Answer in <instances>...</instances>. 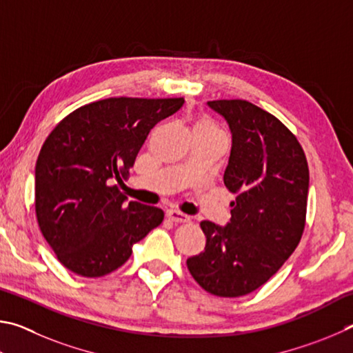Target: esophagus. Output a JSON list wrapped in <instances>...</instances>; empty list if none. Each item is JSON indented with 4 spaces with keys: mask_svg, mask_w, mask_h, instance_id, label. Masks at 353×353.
<instances>
[{
    "mask_svg": "<svg viewBox=\"0 0 353 353\" xmlns=\"http://www.w3.org/2000/svg\"><path fill=\"white\" fill-rule=\"evenodd\" d=\"M167 219L170 221H175V223H188L190 220L189 215L176 211V209H169V211H167Z\"/></svg>",
    "mask_w": 353,
    "mask_h": 353,
    "instance_id": "34e87169",
    "label": "esophagus"
}]
</instances>
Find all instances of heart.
Here are the masks:
<instances>
[{
	"label": "heart",
	"instance_id": "obj_1",
	"mask_svg": "<svg viewBox=\"0 0 353 353\" xmlns=\"http://www.w3.org/2000/svg\"><path fill=\"white\" fill-rule=\"evenodd\" d=\"M195 127H203V128H208L211 130V132H217V133H221V130L215 125V123L211 121V119H206V117H203V119H200L199 122H196ZM223 134V133H221Z\"/></svg>",
	"mask_w": 353,
	"mask_h": 353
}]
</instances>
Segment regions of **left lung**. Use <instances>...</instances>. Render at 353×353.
Returning a JSON list of instances; mask_svg holds the SVG:
<instances>
[{
  "label": "left lung",
  "instance_id": "left-lung-1",
  "mask_svg": "<svg viewBox=\"0 0 353 353\" xmlns=\"http://www.w3.org/2000/svg\"><path fill=\"white\" fill-rule=\"evenodd\" d=\"M208 105L230 123L232 148L223 180L236 200L225 228L201 221L205 251L186 263L208 293L239 298L268 282L299 245L308 164L298 138L268 111L242 99Z\"/></svg>",
  "mask_w": 353,
  "mask_h": 353
}]
</instances>
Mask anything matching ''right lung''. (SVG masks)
<instances>
[{"mask_svg":"<svg viewBox=\"0 0 353 353\" xmlns=\"http://www.w3.org/2000/svg\"><path fill=\"white\" fill-rule=\"evenodd\" d=\"M183 97H110L63 117L35 165V215L59 262L83 277L121 268L133 245L164 220L159 208L121 192L150 130ZM117 181V185H111Z\"/></svg>","mask_w":353,"mask_h":353,"instance_id":"add662e5","label":"right lung"}]
</instances>
